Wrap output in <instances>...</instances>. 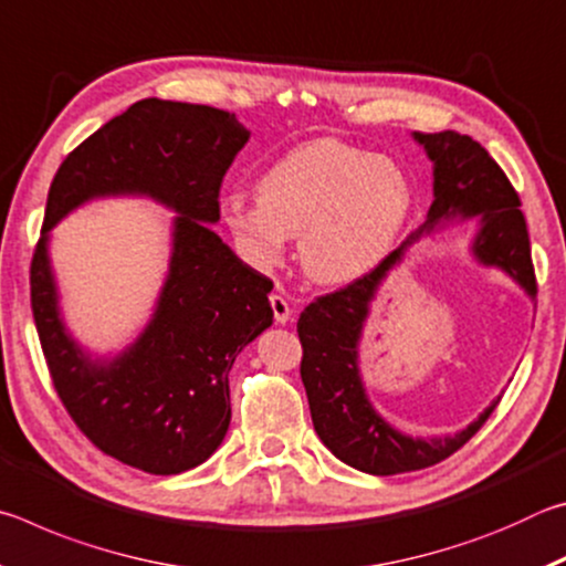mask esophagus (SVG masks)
<instances>
[{
	"instance_id": "1",
	"label": "esophagus",
	"mask_w": 566,
	"mask_h": 566,
	"mask_svg": "<svg viewBox=\"0 0 566 566\" xmlns=\"http://www.w3.org/2000/svg\"><path fill=\"white\" fill-rule=\"evenodd\" d=\"M270 306H272V312H274V322L276 324H286L290 322V317H292V310H290V302L284 300L282 294H270Z\"/></svg>"
}]
</instances>
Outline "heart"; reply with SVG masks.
<instances>
[{
  "instance_id": "b5f03b06",
  "label": "heart",
  "mask_w": 566,
  "mask_h": 566,
  "mask_svg": "<svg viewBox=\"0 0 566 566\" xmlns=\"http://www.w3.org/2000/svg\"><path fill=\"white\" fill-rule=\"evenodd\" d=\"M256 197L237 191L222 202L239 254L256 270H272L286 237H296L302 270L319 284H344L375 270L415 209L405 169L339 139L286 151L256 181Z\"/></svg>"
}]
</instances>
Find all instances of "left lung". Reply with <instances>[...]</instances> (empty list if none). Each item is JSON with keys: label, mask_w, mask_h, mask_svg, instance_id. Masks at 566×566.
Segmentation results:
<instances>
[{"label": "left lung", "mask_w": 566, "mask_h": 566, "mask_svg": "<svg viewBox=\"0 0 566 566\" xmlns=\"http://www.w3.org/2000/svg\"><path fill=\"white\" fill-rule=\"evenodd\" d=\"M415 139L424 145L429 159L434 161V202L429 207L427 224L415 237L454 214L479 217L482 229L472 247L476 260L500 266L524 286L526 294L536 296L526 219L520 209V195L502 167L467 134L452 129L415 132ZM409 244L411 237L369 274L337 292L317 296L296 322L302 342L300 371L314 429L324 447L344 464L377 476L417 472L444 462L482 429L500 405L496 399L462 432L439 439L405 437L369 405L357 369V342L371 296Z\"/></svg>", "instance_id": "8db88e82"}]
</instances>
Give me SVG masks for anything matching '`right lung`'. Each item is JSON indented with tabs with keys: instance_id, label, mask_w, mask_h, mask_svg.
Here are the masks:
<instances>
[{
	"instance_id": "1",
	"label": "right lung",
	"mask_w": 566,
	"mask_h": 566,
	"mask_svg": "<svg viewBox=\"0 0 566 566\" xmlns=\"http://www.w3.org/2000/svg\"><path fill=\"white\" fill-rule=\"evenodd\" d=\"M249 132L207 104L142 99L66 155L52 179L30 290L32 314L64 409L90 442L149 474H179L222 444L229 369L272 324V280L244 264L207 222ZM149 193L180 212L156 317L117 360L92 363L63 332L45 232L92 196Z\"/></svg>"
}]
</instances>
